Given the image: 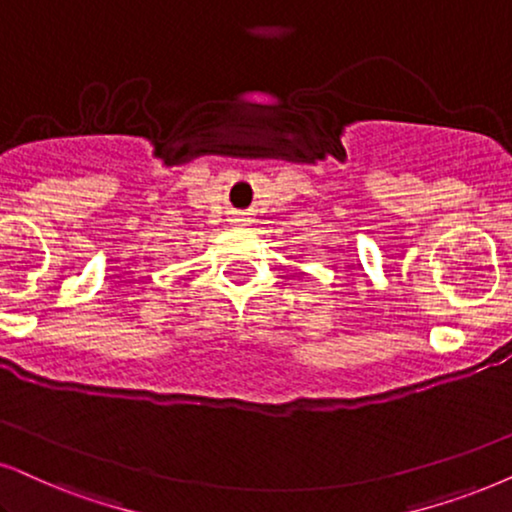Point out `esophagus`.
<instances>
[{
  "instance_id": "obj_1",
  "label": "esophagus",
  "mask_w": 512,
  "mask_h": 512,
  "mask_svg": "<svg viewBox=\"0 0 512 512\" xmlns=\"http://www.w3.org/2000/svg\"><path fill=\"white\" fill-rule=\"evenodd\" d=\"M231 222H234L236 226H245V224H248V222H250V219H248V217H243V215H238V217H234V219H231Z\"/></svg>"
}]
</instances>
